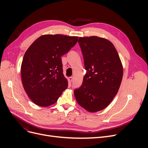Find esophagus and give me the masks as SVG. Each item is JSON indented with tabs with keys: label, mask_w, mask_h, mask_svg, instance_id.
Segmentation results:
<instances>
[{
	"label": "esophagus",
	"mask_w": 148,
	"mask_h": 148,
	"mask_svg": "<svg viewBox=\"0 0 148 148\" xmlns=\"http://www.w3.org/2000/svg\"><path fill=\"white\" fill-rule=\"evenodd\" d=\"M73 77H69V82H72V81H73Z\"/></svg>",
	"instance_id": "34e87169"
}]
</instances>
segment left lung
<instances>
[{
    "mask_svg": "<svg viewBox=\"0 0 148 148\" xmlns=\"http://www.w3.org/2000/svg\"><path fill=\"white\" fill-rule=\"evenodd\" d=\"M85 69L83 83L75 89L78 104L89 112L108 106L117 95L123 77V66L114 44L96 36L79 38Z\"/></svg>",
    "mask_w": 148,
    "mask_h": 148,
    "instance_id": "left-lung-1",
    "label": "left lung"
}]
</instances>
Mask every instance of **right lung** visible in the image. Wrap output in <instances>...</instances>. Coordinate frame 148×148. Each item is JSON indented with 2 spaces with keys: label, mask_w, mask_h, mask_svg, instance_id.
<instances>
[{
  "label": "right lung",
  "mask_w": 148,
  "mask_h": 148,
  "mask_svg": "<svg viewBox=\"0 0 148 148\" xmlns=\"http://www.w3.org/2000/svg\"><path fill=\"white\" fill-rule=\"evenodd\" d=\"M77 36L45 34L25 52L21 66L22 84L29 99L41 107L57 101L68 87L61 57L78 41Z\"/></svg>",
  "instance_id": "right-lung-1"
}]
</instances>
